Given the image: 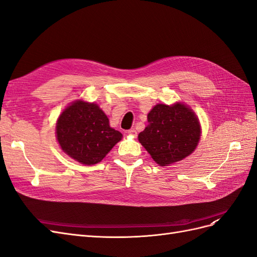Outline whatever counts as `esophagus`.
Wrapping results in <instances>:
<instances>
[{
	"label": "esophagus",
	"instance_id": "obj_1",
	"mask_svg": "<svg viewBox=\"0 0 257 257\" xmlns=\"http://www.w3.org/2000/svg\"><path fill=\"white\" fill-rule=\"evenodd\" d=\"M128 135H131V136H133V137H136L137 136V132H136V130H134V128H131L128 132Z\"/></svg>",
	"mask_w": 257,
	"mask_h": 257
}]
</instances>
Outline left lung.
Segmentation results:
<instances>
[{
	"label": "left lung",
	"instance_id": "obj_1",
	"mask_svg": "<svg viewBox=\"0 0 257 257\" xmlns=\"http://www.w3.org/2000/svg\"><path fill=\"white\" fill-rule=\"evenodd\" d=\"M199 137L198 119L189 107L159 104L148 114V125L138 141L159 165L167 166L190 155Z\"/></svg>",
	"mask_w": 257,
	"mask_h": 257
}]
</instances>
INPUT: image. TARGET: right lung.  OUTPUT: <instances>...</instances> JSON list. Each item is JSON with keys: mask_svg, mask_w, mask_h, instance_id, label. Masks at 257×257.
<instances>
[{"mask_svg": "<svg viewBox=\"0 0 257 257\" xmlns=\"http://www.w3.org/2000/svg\"><path fill=\"white\" fill-rule=\"evenodd\" d=\"M57 138L69 157L84 165H93L121 141L122 134L109 126L107 115L96 104L78 100L60 115Z\"/></svg>", "mask_w": 257, "mask_h": 257, "instance_id": "1", "label": "right lung"}]
</instances>
